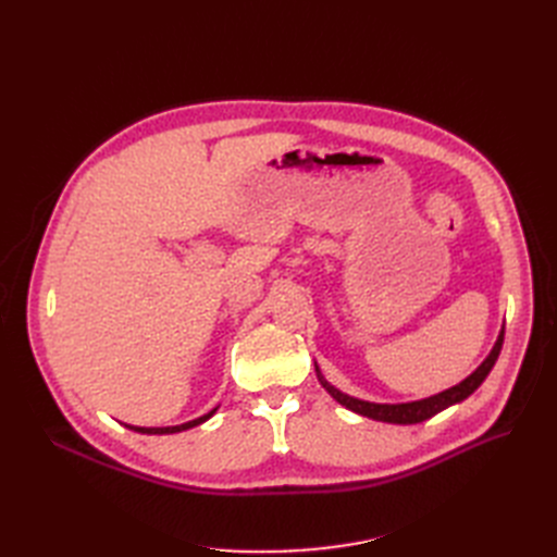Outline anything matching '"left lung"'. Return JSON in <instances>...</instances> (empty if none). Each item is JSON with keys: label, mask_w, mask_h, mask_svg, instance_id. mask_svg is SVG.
Returning a JSON list of instances; mask_svg holds the SVG:
<instances>
[{"label": "left lung", "mask_w": 557, "mask_h": 557, "mask_svg": "<svg viewBox=\"0 0 557 557\" xmlns=\"http://www.w3.org/2000/svg\"><path fill=\"white\" fill-rule=\"evenodd\" d=\"M502 344H504V330L499 332L497 342L491 350V356H487L476 372H471L465 381H460L458 385L448 387V391L440 393V395H432L428 399H418V401H404V404H374V401H364V399H358V397H350V395H344L342 391H336L334 385H330L323 374H320V369L315 364V374H318V381L320 385L325 387V391L342 404V407L356 411L360 416H367L372 420H381V423H395V425H413V423H423V420L436 416L440 411L453 407V404H458L462 399H467L471 393L476 391V387L485 381V376L491 374V369L495 367L497 358H499V350H502Z\"/></svg>", "instance_id": "8db88e82"}]
</instances>
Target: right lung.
I'll use <instances>...</instances> for the list:
<instances>
[{"label":"right lung","instance_id":"1","mask_svg":"<svg viewBox=\"0 0 557 557\" xmlns=\"http://www.w3.org/2000/svg\"><path fill=\"white\" fill-rule=\"evenodd\" d=\"M213 413H215V409L209 411V413H205V416L195 418V420H188V423L172 425V428H134V425H125V428H129V430H134V432H141V434H176V432H183V430H190V428H195V425H201V423H205V420H209Z\"/></svg>","mask_w":557,"mask_h":557}]
</instances>
